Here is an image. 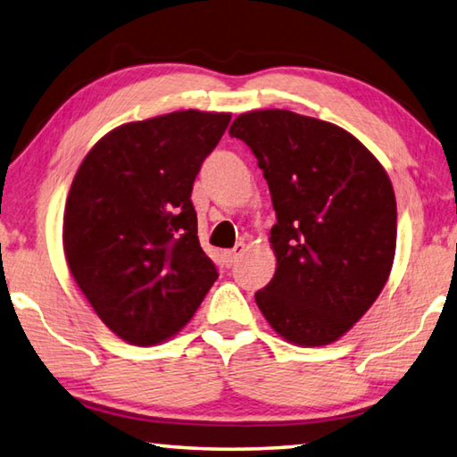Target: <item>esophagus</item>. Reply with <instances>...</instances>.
<instances>
[{"label": "esophagus", "instance_id": "esophagus-1", "mask_svg": "<svg viewBox=\"0 0 457 457\" xmlns=\"http://www.w3.org/2000/svg\"><path fill=\"white\" fill-rule=\"evenodd\" d=\"M244 250H245V245L244 244H236V248H231V250H226L223 252V262H226V266H231L236 262L237 258H240L242 254H244Z\"/></svg>", "mask_w": 457, "mask_h": 457}]
</instances>
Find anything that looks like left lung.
Returning a JSON list of instances; mask_svg holds the SVG:
<instances>
[{"label": "left lung", "mask_w": 457, "mask_h": 457, "mask_svg": "<svg viewBox=\"0 0 457 457\" xmlns=\"http://www.w3.org/2000/svg\"><path fill=\"white\" fill-rule=\"evenodd\" d=\"M229 136L256 156L277 212V272L256 293L258 309L287 342H336L393 268L396 199L386 170L350 132L288 110L237 115Z\"/></svg>", "instance_id": "8db88e82"}]
</instances>
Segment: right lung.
<instances>
[{
  "instance_id": "right-lung-1",
  "label": "right lung",
  "mask_w": 457,
  "mask_h": 457,
  "mask_svg": "<svg viewBox=\"0 0 457 457\" xmlns=\"http://www.w3.org/2000/svg\"><path fill=\"white\" fill-rule=\"evenodd\" d=\"M229 120L185 110L129 121L101 137L72 179L64 258L99 320L128 344L175 336L217 280L191 191Z\"/></svg>"
}]
</instances>
